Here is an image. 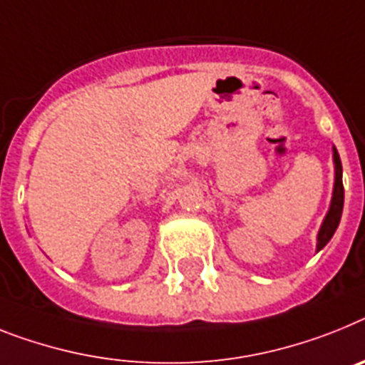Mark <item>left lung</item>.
Returning a JSON list of instances; mask_svg holds the SVG:
<instances>
[{
  "instance_id": "1",
  "label": "left lung",
  "mask_w": 365,
  "mask_h": 365,
  "mask_svg": "<svg viewBox=\"0 0 365 365\" xmlns=\"http://www.w3.org/2000/svg\"><path fill=\"white\" fill-rule=\"evenodd\" d=\"M332 161H334V189H332V198H330V206L327 215H324L321 228L317 232V252L323 249L324 245L332 240L334 232L338 230L339 219H341V211H344V168H341V159H339L338 150L332 146Z\"/></svg>"
}]
</instances>
